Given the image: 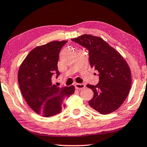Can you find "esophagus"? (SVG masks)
<instances>
[{
  "instance_id": "obj_1",
  "label": "esophagus",
  "mask_w": 147,
  "mask_h": 147,
  "mask_svg": "<svg viewBox=\"0 0 147 147\" xmlns=\"http://www.w3.org/2000/svg\"><path fill=\"white\" fill-rule=\"evenodd\" d=\"M74 86H75V88L77 90L83 89V88L85 87V85H84V84H80V83H75L74 84Z\"/></svg>"
}]
</instances>
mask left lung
<instances>
[{
  "label": "left lung",
  "instance_id": "left-lung-1",
  "mask_svg": "<svg viewBox=\"0 0 147 147\" xmlns=\"http://www.w3.org/2000/svg\"><path fill=\"white\" fill-rule=\"evenodd\" d=\"M71 40L88 49L90 67L99 73L98 84L86 85L94 92L88 105L100 114L114 112L127 98L131 87V73L127 63L100 37L83 34Z\"/></svg>",
  "mask_w": 147,
  "mask_h": 147
}]
</instances>
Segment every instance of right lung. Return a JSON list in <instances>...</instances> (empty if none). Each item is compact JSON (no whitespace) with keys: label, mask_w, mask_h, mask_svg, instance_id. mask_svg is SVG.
<instances>
[{"label":"right lung","mask_w":147,"mask_h":147,"mask_svg":"<svg viewBox=\"0 0 147 147\" xmlns=\"http://www.w3.org/2000/svg\"><path fill=\"white\" fill-rule=\"evenodd\" d=\"M67 40L52 41L36 47L20 66L18 81L28 106L37 114L49 117L58 115L65 107V102L75 90L73 85L59 87L53 84L52 76L58 70L60 51Z\"/></svg>","instance_id":"right-lung-1"}]
</instances>
